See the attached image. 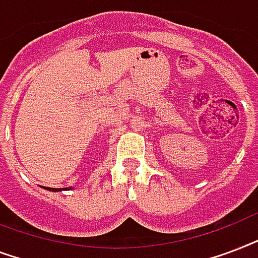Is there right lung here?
<instances>
[{
	"label": "right lung",
	"instance_id": "add662e5",
	"mask_svg": "<svg viewBox=\"0 0 258 258\" xmlns=\"http://www.w3.org/2000/svg\"><path fill=\"white\" fill-rule=\"evenodd\" d=\"M47 189H52V191H60L61 188H51V187H47Z\"/></svg>",
	"mask_w": 258,
	"mask_h": 258
}]
</instances>
